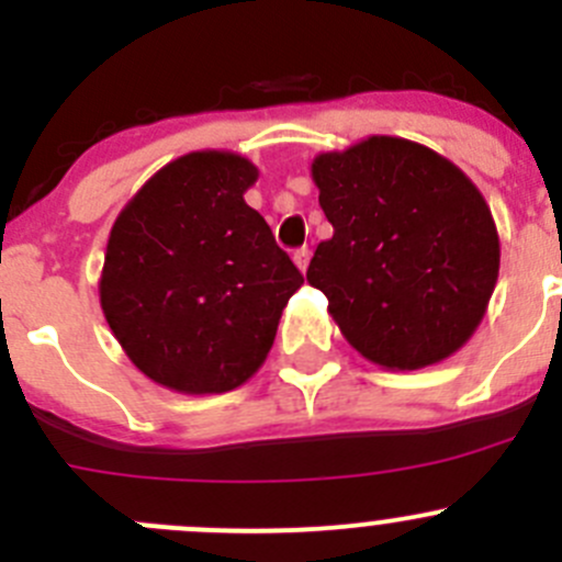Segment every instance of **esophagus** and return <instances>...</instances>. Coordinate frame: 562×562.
<instances>
[{"instance_id": "34e87169", "label": "esophagus", "mask_w": 562, "mask_h": 562, "mask_svg": "<svg viewBox=\"0 0 562 562\" xmlns=\"http://www.w3.org/2000/svg\"><path fill=\"white\" fill-rule=\"evenodd\" d=\"M293 263L299 266V271H307V266H310V249H307V247L296 249V252H293Z\"/></svg>"}]
</instances>
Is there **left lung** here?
Instances as JSON below:
<instances>
[{
	"mask_svg": "<svg viewBox=\"0 0 562 562\" xmlns=\"http://www.w3.org/2000/svg\"><path fill=\"white\" fill-rule=\"evenodd\" d=\"M323 214L307 282L364 359L422 370L454 356L479 328L501 239L479 187L416 140L372 135L313 160Z\"/></svg>",
	"mask_w": 562,
	"mask_h": 562,
	"instance_id": "obj_1",
	"label": "left lung"
}]
</instances>
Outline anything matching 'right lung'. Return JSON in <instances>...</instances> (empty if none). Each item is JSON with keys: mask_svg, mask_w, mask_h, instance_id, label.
I'll return each mask as SVG.
<instances>
[{"mask_svg": "<svg viewBox=\"0 0 562 562\" xmlns=\"http://www.w3.org/2000/svg\"><path fill=\"white\" fill-rule=\"evenodd\" d=\"M258 168L236 151H190L119 212L100 307L127 359L179 394H225L269 356L302 271L245 192Z\"/></svg>", "mask_w": 562, "mask_h": 562, "instance_id": "1", "label": "right lung"}]
</instances>
